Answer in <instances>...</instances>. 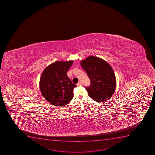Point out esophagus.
<instances>
[{"mask_svg":"<svg viewBox=\"0 0 155 155\" xmlns=\"http://www.w3.org/2000/svg\"><path fill=\"white\" fill-rule=\"evenodd\" d=\"M77 85L78 86H81V85H82V82H79L77 84Z\"/></svg>","mask_w":155,"mask_h":155,"instance_id":"obj_1","label":"esophagus"}]
</instances>
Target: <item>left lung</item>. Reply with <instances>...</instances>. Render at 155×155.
<instances>
[{"label": "left lung", "mask_w": 155, "mask_h": 155, "mask_svg": "<svg viewBox=\"0 0 155 155\" xmlns=\"http://www.w3.org/2000/svg\"><path fill=\"white\" fill-rule=\"evenodd\" d=\"M81 65L91 80V85L86 87L88 95L97 102L107 101L115 92L116 80L111 66L98 57L89 56L81 61Z\"/></svg>", "instance_id": "obj_1"}]
</instances>
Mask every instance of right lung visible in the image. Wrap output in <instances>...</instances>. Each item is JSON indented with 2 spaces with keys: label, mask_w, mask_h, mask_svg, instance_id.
<instances>
[{
  "label": "right lung",
  "mask_w": 155,
  "mask_h": 155,
  "mask_svg": "<svg viewBox=\"0 0 155 155\" xmlns=\"http://www.w3.org/2000/svg\"><path fill=\"white\" fill-rule=\"evenodd\" d=\"M73 61H57L44 70L40 77L39 87L42 94L51 104L58 107L67 104L73 97L76 87L68 77V71Z\"/></svg>",
  "instance_id": "obj_1"
}]
</instances>
